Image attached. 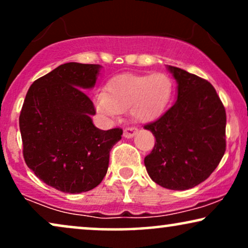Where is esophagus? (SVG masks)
<instances>
[{"label": "esophagus", "mask_w": 248, "mask_h": 248, "mask_svg": "<svg viewBox=\"0 0 248 248\" xmlns=\"http://www.w3.org/2000/svg\"><path fill=\"white\" fill-rule=\"evenodd\" d=\"M136 133L137 129L135 127H127L124 129V136L126 137V139H131Z\"/></svg>", "instance_id": "obj_1"}]
</instances>
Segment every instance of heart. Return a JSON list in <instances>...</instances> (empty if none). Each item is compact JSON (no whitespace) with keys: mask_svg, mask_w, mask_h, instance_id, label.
I'll return each mask as SVG.
<instances>
[{"mask_svg":"<svg viewBox=\"0 0 248 248\" xmlns=\"http://www.w3.org/2000/svg\"><path fill=\"white\" fill-rule=\"evenodd\" d=\"M171 83L167 75L124 74L108 83L105 95H98L95 106L98 113L113 119L129 109L136 121L149 122L158 118L168 104Z\"/></svg>","mask_w":248,"mask_h":248,"instance_id":"heart-1","label":"heart"}]
</instances>
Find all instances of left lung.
<instances>
[{
	"label": "left lung",
	"instance_id": "left-lung-1",
	"mask_svg": "<svg viewBox=\"0 0 248 248\" xmlns=\"http://www.w3.org/2000/svg\"><path fill=\"white\" fill-rule=\"evenodd\" d=\"M177 81V101L144 126L155 137L144 159L147 174L169 190H187L207 180L225 152L227 115L207 80L168 66Z\"/></svg>",
	"mask_w": 248,
	"mask_h": 248
}]
</instances>
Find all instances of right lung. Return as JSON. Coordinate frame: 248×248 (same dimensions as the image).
<instances>
[{
	"label": "right lung",
	"mask_w": 248,
	"mask_h": 248,
	"mask_svg": "<svg viewBox=\"0 0 248 248\" xmlns=\"http://www.w3.org/2000/svg\"><path fill=\"white\" fill-rule=\"evenodd\" d=\"M97 64L66 62L32 83L19 117L23 155L28 168L62 192L93 189L106 175L109 151L121 128L101 130L84 93L96 84Z\"/></svg>",
	"instance_id": "obj_1"
}]
</instances>
